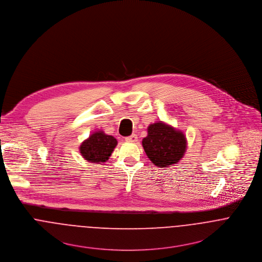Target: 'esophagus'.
I'll return each instance as SVG.
<instances>
[{
	"instance_id": "esophagus-1",
	"label": "esophagus",
	"mask_w": 262,
	"mask_h": 262,
	"mask_svg": "<svg viewBox=\"0 0 262 262\" xmlns=\"http://www.w3.org/2000/svg\"><path fill=\"white\" fill-rule=\"evenodd\" d=\"M125 141L128 142V143H136L138 141V137L136 135H132L129 137H126Z\"/></svg>"
}]
</instances>
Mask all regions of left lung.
I'll return each mask as SVG.
<instances>
[{"mask_svg": "<svg viewBox=\"0 0 262 262\" xmlns=\"http://www.w3.org/2000/svg\"><path fill=\"white\" fill-rule=\"evenodd\" d=\"M143 146L154 165L166 168L176 165L184 157L187 140L181 130L159 121L148 125L147 136L143 139Z\"/></svg>", "mask_w": 262, "mask_h": 262, "instance_id": "1", "label": "left lung"}]
</instances>
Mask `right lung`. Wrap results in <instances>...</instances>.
<instances>
[{"label": "right lung", "instance_id": "add662e5", "mask_svg": "<svg viewBox=\"0 0 262 262\" xmlns=\"http://www.w3.org/2000/svg\"><path fill=\"white\" fill-rule=\"evenodd\" d=\"M117 145V139L98 130L90 135L80 145L79 150L88 162L101 164L110 159Z\"/></svg>", "mask_w": 262, "mask_h": 262}]
</instances>
